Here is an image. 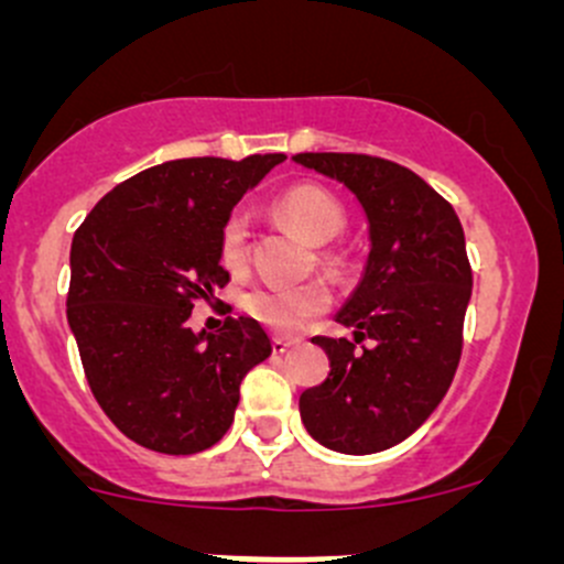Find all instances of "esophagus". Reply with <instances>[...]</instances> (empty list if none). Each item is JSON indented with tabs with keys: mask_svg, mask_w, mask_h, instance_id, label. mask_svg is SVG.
<instances>
[{
	"mask_svg": "<svg viewBox=\"0 0 564 564\" xmlns=\"http://www.w3.org/2000/svg\"><path fill=\"white\" fill-rule=\"evenodd\" d=\"M294 344H297V340L292 338H272V355H286Z\"/></svg>",
	"mask_w": 564,
	"mask_h": 564,
	"instance_id": "34e87169",
	"label": "esophagus"
}]
</instances>
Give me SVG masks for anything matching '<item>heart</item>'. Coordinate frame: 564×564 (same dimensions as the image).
I'll return each mask as SVG.
<instances>
[{"label":"heart","instance_id":"heart-1","mask_svg":"<svg viewBox=\"0 0 564 564\" xmlns=\"http://www.w3.org/2000/svg\"><path fill=\"white\" fill-rule=\"evenodd\" d=\"M275 213L303 235L311 246H327L340 235L346 215L340 204L318 185H294L283 191L275 202ZM220 264L231 272L246 270L248 261V224L242 215H231L220 229L218 240ZM327 289L322 283H303V286H256L242 297V308L256 322L267 324L275 333H294L311 316L327 308Z\"/></svg>","mask_w":564,"mask_h":564}]
</instances>
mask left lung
<instances>
[{"instance_id":"8db88e82","label":"left lung","mask_w":564,"mask_h":564,"mask_svg":"<svg viewBox=\"0 0 564 564\" xmlns=\"http://www.w3.org/2000/svg\"><path fill=\"white\" fill-rule=\"evenodd\" d=\"M297 166L340 182L368 224L360 281L335 314L349 338H314L329 357L300 417L318 445L371 456L412 436L456 377L471 270L456 209L398 163L344 152H300ZM362 337L372 340L357 350Z\"/></svg>"}]
</instances>
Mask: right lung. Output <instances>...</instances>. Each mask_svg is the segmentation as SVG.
<instances>
[{
  "instance_id": "1",
  "label": "right lung",
  "mask_w": 564,
  "mask_h": 564,
  "mask_svg": "<svg viewBox=\"0 0 564 564\" xmlns=\"http://www.w3.org/2000/svg\"><path fill=\"white\" fill-rule=\"evenodd\" d=\"M281 152L182 158L130 176L84 218L70 246L67 324L100 409L128 440L193 456L235 423L242 377L272 355L264 327L226 316L193 333V303L229 283L220 229Z\"/></svg>"
}]
</instances>
